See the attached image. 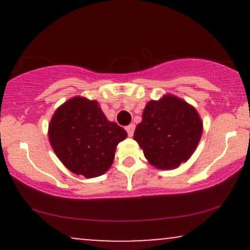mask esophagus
Segmentation results:
<instances>
[{"label":"esophagus","instance_id":"34e87169","mask_svg":"<svg viewBox=\"0 0 250 250\" xmlns=\"http://www.w3.org/2000/svg\"><path fill=\"white\" fill-rule=\"evenodd\" d=\"M125 130H127V133L129 136H133L134 135V130H135V125L134 123H131V125H129L125 127Z\"/></svg>","mask_w":250,"mask_h":250}]
</instances>
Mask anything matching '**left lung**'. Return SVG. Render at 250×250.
<instances>
[{"label": "left lung", "mask_w": 250, "mask_h": 250, "mask_svg": "<svg viewBox=\"0 0 250 250\" xmlns=\"http://www.w3.org/2000/svg\"><path fill=\"white\" fill-rule=\"evenodd\" d=\"M202 130L203 123L196 109L180 97L166 94L146 104L134 140L151 166L167 170L190 159Z\"/></svg>", "instance_id": "1"}]
</instances>
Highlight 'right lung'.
<instances>
[{
    "instance_id": "1",
    "label": "right lung",
    "mask_w": 250,
    "mask_h": 250,
    "mask_svg": "<svg viewBox=\"0 0 250 250\" xmlns=\"http://www.w3.org/2000/svg\"><path fill=\"white\" fill-rule=\"evenodd\" d=\"M48 136L65 168L91 179L111 167L117 145L128 135L122 127L109 121L96 100L75 96L56 109Z\"/></svg>"
}]
</instances>
